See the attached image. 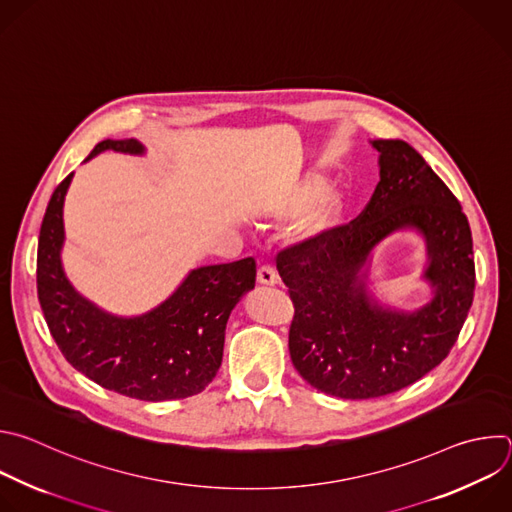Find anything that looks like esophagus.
Returning <instances> with one entry per match:
<instances>
[{
    "mask_svg": "<svg viewBox=\"0 0 512 512\" xmlns=\"http://www.w3.org/2000/svg\"><path fill=\"white\" fill-rule=\"evenodd\" d=\"M256 280H258V284H264V286H274V284H278V272L274 270V266H270V264H264V266H260V268H258Z\"/></svg>",
    "mask_w": 512,
    "mask_h": 512,
    "instance_id": "esophagus-1",
    "label": "esophagus"
}]
</instances>
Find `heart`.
<instances>
[{
  "label": "heart",
  "mask_w": 512,
  "mask_h": 512,
  "mask_svg": "<svg viewBox=\"0 0 512 512\" xmlns=\"http://www.w3.org/2000/svg\"><path fill=\"white\" fill-rule=\"evenodd\" d=\"M327 177L321 173H309L302 177L296 187L280 201L278 212L282 216H294L317 201L315 210L306 218L302 232L306 238H317L331 232L343 218L347 206V193L339 187H331L327 192Z\"/></svg>",
  "instance_id": "obj_1"
}]
</instances>
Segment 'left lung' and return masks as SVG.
Listing matches in <instances>:
<instances>
[{"mask_svg": "<svg viewBox=\"0 0 512 512\" xmlns=\"http://www.w3.org/2000/svg\"><path fill=\"white\" fill-rule=\"evenodd\" d=\"M371 145L379 183L363 214L278 254L294 302L292 365L304 381L343 399L399 391L440 365L468 317L476 280L472 232L454 193L410 143ZM405 229L425 238L429 256L423 279L433 296L416 312L395 310L368 290L372 250Z\"/></svg>", "mask_w": 512, "mask_h": 512, "instance_id": "obj_1", "label": "left lung"}]
</instances>
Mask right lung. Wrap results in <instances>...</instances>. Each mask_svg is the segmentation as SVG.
Segmentation results:
<instances>
[{
	"mask_svg": "<svg viewBox=\"0 0 512 512\" xmlns=\"http://www.w3.org/2000/svg\"><path fill=\"white\" fill-rule=\"evenodd\" d=\"M102 151L145 155L137 139L100 141ZM70 173L52 193L38 240V298L66 361L105 389L143 401L183 399L216 377L230 313L256 284L254 258L193 268L155 309L119 317L82 296L62 266L64 197Z\"/></svg>",
	"mask_w": 512,
	"mask_h": 512,
	"instance_id": "add662e5",
	"label": "right lung"
}]
</instances>
